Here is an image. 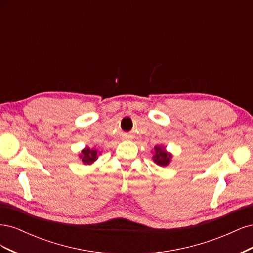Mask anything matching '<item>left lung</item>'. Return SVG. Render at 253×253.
I'll list each match as a JSON object with an SVG mask.
<instances>
[{
	"label": "left lung",
	"instance_id": "1",
	"mask_svg": "<svg viewBox=\"0 0 253 253\" xmlns=\"http://www.w3.org/2000/svg\"><path fill=\"white\" fill-rule=\"evenodd\" d=\"M153 159H154V162L157 165L165 167V166H167L168 164L170 163L171 154H169V153L166 152L165 148L155 147V155L153 156Z\"/></svg>",
	"mask_w": 253,
	"mask_h": 253
}]
</instances>
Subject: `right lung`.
I'll use <instances>...</instances> for the list:
<instances>
[{
    "label": "right lung",
    "instance_id": "1",
    "mask_svg": "<svg viewBox=\"0 0 253 253\" xmlns=\"http://www.w3.org/2000/svg\"><path fill=\"white\" fill-rule=\"evenodd\" d=\"M81 153H82V155H80V157L82 158V162L84 164H91L97 159V151L96 150H90L89 148H86V149H84Z\"/></svg>",
    "mask_w": 253,
    "mask_h": 253
}]
</instances>
